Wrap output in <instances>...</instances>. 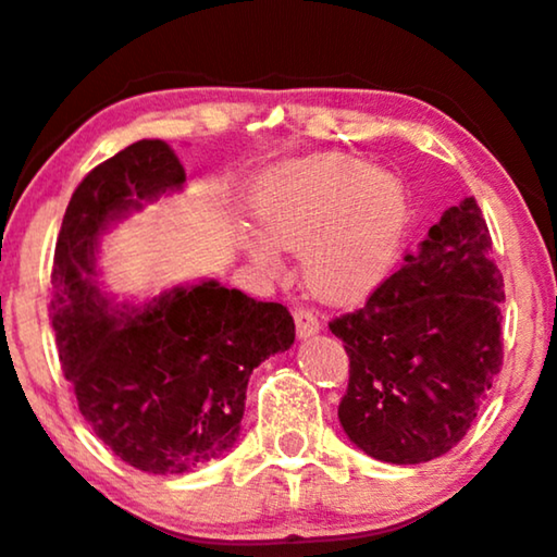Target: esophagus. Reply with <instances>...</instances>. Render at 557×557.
I'll return each instance as SVG.
<instances>
[{
  "label": "esophagus",
  "instance_id": "esophagus-1",
  "mask_svg": "<svg viewBox=\"0 0 557 557\" xmlns=\"http://www.w3.org/2000/svg\"><path fill=\"white\" fill-rule=\"evenodd\" d=\"M293 319H296V330H298V337H313L321 330L319 324V317L311 311V308H296L293 311Z\"/></svg>",
  "mask_w": 557,
  "mask_h": 557
}]
</instances>
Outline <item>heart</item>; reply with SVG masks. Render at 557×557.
Here are the masks:
<instances>
[{"label":"heart","instance_id":"obj_1","mask_svg":"<svg viewBox=\"0 0 557 557\" xmlns=\"http://www.w3.org/2000/svg\"><path fill=\"white\" fill-rule=\"evenodd\" d=\"M259 225L280 249H304V280L313 296L337 304L363 298L397 257L407 227V191L394 173L363 160L319 156L287 163L259 194ZM251 257L272 264L274 251L249 240Z\"/></svg>","mask_w":557,"mask_h":557}]
</instances>
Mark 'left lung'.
Instances as JSON below:
<instances>
[{
    "label": "left lung",
    "instance_id": "obj_1",
    "mask_svg": "<svg viewBox=\"0 0 557 557\" xmlns=\"http://www.w3.org/2000/svg\"><path fill=\"white\" fill-rule=\"evenodd\" d=\"M504 274L474 197L448 207L363 308L330 321L350 381L347 438L388 465H423L465 438L504 366Z\"/></svg>",
    "mask_w": 557,
    "mask_h": 557
}]
</instances>
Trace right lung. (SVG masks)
Listing matches in <instances>:
<instances>
[{
	"label": "right lung",
	"instance_id": "add662e5",
	"mask_svg": "<svg viewBox=\"0 0 557 557\" xmlns=\"http://www.w3.org/2000/svg\"><path fill=\"white\" fill-rule=\"evenodd\" d=\"M184 181L163 139H139L96 165L66 205L51 272V324L79 412L119 459L150 474H184L236 444L251 371L296 339L283 304L218 280L143 306L100 290V236Z\"/></svg>",
	"mask_w": 557,
	"mask_h": 557
}]
</instances>
